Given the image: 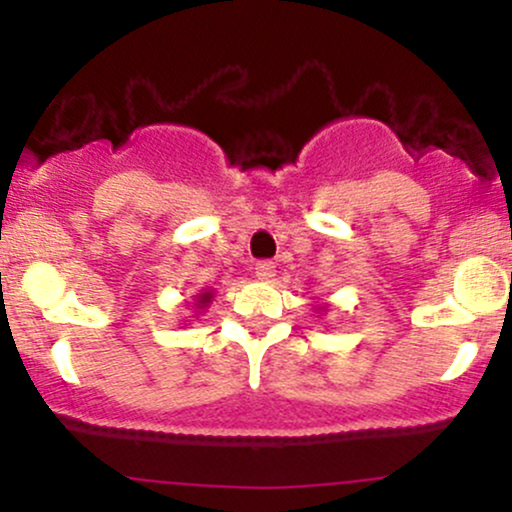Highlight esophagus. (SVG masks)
I'll return each instance as SVG.
<instances>
[{
	"label": "esophagus",
	"mask_w": 512,
	"mask_h": 512,
	"mask_svg": "<svg viewBox=\"0 0 512 512\" xmlns=\"http://www.w3.org/2000/svg\"><path fill=\"white\" fill-rule=\"evenodd\" d=\"M255 274H257V279L269 281L276 274V264L272 260H260L255 264Z\"/></svg>",
	"instance_id": "esophagus-1"
}]
</instances>
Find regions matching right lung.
Instances as JSON below:
<instances>
[{"label": "right lung", "instance_id": "obj_1", "mask_svg": "<svg viewBox=\"0 0 512 512\" xmlns=\"http://www.w3.org/2000/svg\"><path fill=\"white\" fill-rule=\"evenodd\" d=\"M211 298H214V296H211V293L209 291H204V293H199V296H197V308H207V305L211 303Z\"/></svg>", "mask_w": 512, "mask_h": 512}]
</instances>
